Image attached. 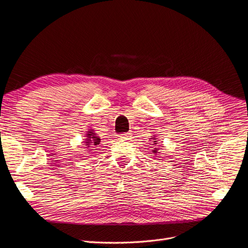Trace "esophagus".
<instances>
[{
	"label": "esophagus",
	"mask_w": 248,
	"mask_h": 248,
	"mask_svg": "<svg viewBox=\"0 0 248 248\" xmlns=\"http://www.w3.org/2000/svg\"><path fill=\"white\" fill-rule=\"evenodd\" d=\"M120 138L123 140H129L132 139V135L131 134H123V135H121Z\"/></svg>",
	"instance_id": "1"
}]
</instances>
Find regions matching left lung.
Returning <instances> with one entry per match:
<instances>
[{
    "instance_id": "obj_1",
    "label": "left lung",
    "mask_w": 248,
    "mask_h": 248,
    "mask_svg": "<svg viewBox=\"0 0 248 248\" xmlns=\"http://www.w3.org/2000/svg\"><path fill=\"white\" fill-rule=\"evenodd\" d=\"M150 140H152L153 141V150H152V152H153V154L155 155H159L158 154H160V152H159V149L160 148H158V147H155L158 145V140H157V137L155 136H152V138L150 139Z\"/></svg>"
}]
</instances>
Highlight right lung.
Wrapping results in <instances>:
<instances>
[{
  "mask_svg": "<svg viewBox=\"0 0 248 248\" xmlns=\"http://www.w3.org/2000/svg\"><path fill=\"white\" fill-rule=\"evenodd\" d=\"M84 138H85L84 140H83V142L85 144L84 146H85V148H87L89 150V152L93 151V148L97 147L99 145V142H100V138L96 135V133H95L93 128L87 129V132H86Z\"/></svg>",
  "mask_w": 248,
  "mask_h": 248,
  "instance_id": "right-lung-1",
  "label": "right lung"
}]
</instances>
